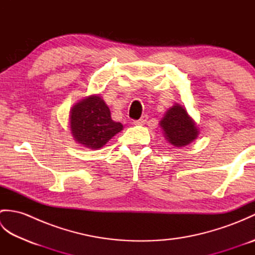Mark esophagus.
<instances>
[{"instance_id": "esophagus-1", "label": "esophagus", "mask_w": 255, "mask_h": 255, "mask_svg": "<svg viewBox=\"0 0 255 255\" xmlns=\"http://www.w3.org/2000/svg\"><path fill=\"white\" fill-rule=\"evenodd\" d=\"M147 119H148L147 116H142L141 118L138 119V121H134L133 124H134V125H138V126H141V125H144V124H145V122H147Z\"/></svg>"}]
</instances>
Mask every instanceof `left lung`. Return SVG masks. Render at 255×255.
I'll return each mask as SVG.
<instances>
[{
    "mask_svg": "<svg viewBox=\"0 0 255 255\" xmlns=\"http://www.w3.org/2000/svg\"><path fill=\"white\" fill-rule=\"evenodd\" d=\"M169 142L175 147H184L196 139L198 131L192 118L187 115L185 108L174 105L166 112L160 122Z\"/></svg>",
    "mask_w": 255,
    "mask_h": 255,
    "instance_id": "left-lung-1",
    "label": "left lung"
}]
</instances>
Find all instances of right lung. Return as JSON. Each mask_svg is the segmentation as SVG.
I'll return each mask as SVG.
<instances>
[{"mask_svg": "<svg viewBox=\"0 0 255 255\" xmlns=\"http://www.w3.org/2000/svg\"><path fill=\"white\" fill-rule=\"evenodd\" d=\"M70 128L79 143L99 149L122 130L123 125L113 121L110 108L100 96H89L72 108Z\"/></svg>", "mask_w": 255, "mask_h": 255, "instance_id": "obj_1", "label": "right lung"}]
</instances>
